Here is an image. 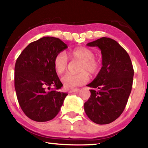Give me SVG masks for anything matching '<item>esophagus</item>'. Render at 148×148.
Here are the masks:
<instances>
[{
    "label": "esophagus",
    "instance_id": "esophagus-1",
    "mask_svg": "<svg viewBox=\"0 0 148 148\" xmlns=\"http://www.w3.org/2000/svg\"><path fill=\"white\" fill-rule=\"evenodd\" d=\"M79 91V89L76 88V89H73V90H70L69 91V93H73V92H78Z\"/></svg>",
    "mask_w": 148,
    "mask_h": 148
}]
</instances>
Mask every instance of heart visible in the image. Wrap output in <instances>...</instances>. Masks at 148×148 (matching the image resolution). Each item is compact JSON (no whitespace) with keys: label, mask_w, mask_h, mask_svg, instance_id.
Masks as SVG:
<instances>
[{"label":"heart","mask_w":148,"mask_h":148,"mask_svg":"<svg viewBox=\"0 0 148 148\" xmlns=\"http://www.w3.org/2000/svg\"><path fill=\"white\" fill-rule=\"evenodd\" d=\"M72 60H79L77 74H66L61 78V82L65 88L70 89L84 85L88 81L89 76L95 75L99 72L100 62L95 58L92 50L86 47H77L68 53ZM67 58L64 52H60L54 57V66L58 74H61L67 67Z\"/></svg>","instance_id":"obj_1"}]
</instances>
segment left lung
I'll use <instances>...</instances> for the list:
<instances>
[{
	"mask_svg": "<svg viewBox=\"0 0 148 148\" xmlns=\"http://www.w3.org/2000/svg\"><path fill=\"white\" fill-rule=\"evenodd\" d=\"M87 46L100 48L102 66L94 81L87 85L92 90L84 110L94 123L109 124L121 116L126 106L134 75L132 62L126 50L111 38H101Z\"/></svg>",
	"mask_w": 148,
	"mask_h": 148,
	"instance_id": "1",
	"label": "left lung"
}]
</instances>
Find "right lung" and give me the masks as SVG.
<instances>
[{"mask_svg": "<svg viewBox=\"0 0 148 148\" xmlns=\"http://www.w3.org/2000/svg\"><path fill=\"white\" fill-rule=\"evenodd\" d=\"M66 48L59 38L43 37L30 43L16 60V94L23 112L32 120L53 119L68 95L58 91L62 84L54 66V57ZM50 86L55 89L50 90Z\"/></svg>", "mask_w": 148, "mask_h": 148, "instance_id": "1", "label": "right lung"}]
</instances>
